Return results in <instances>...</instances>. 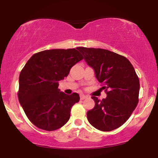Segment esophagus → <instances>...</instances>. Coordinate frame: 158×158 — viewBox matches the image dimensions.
<instances>
[{
	"label": "esophagus",
	"instance_id": "obj_1",
	"mask_svg": "<svg viewBox=\"0 0 158 158\" xmlns=\"http://www.w3.org/2000/svg\"><path fill=\"white\" fill-rule=\"evenodd\" d=\"M87 98H88V96H85L84 94H81L80 95V99L81 100H84V99H87Z\"/></svg>",
	"mask_w": 158,
	"mask_h": 158
}]
</instances>
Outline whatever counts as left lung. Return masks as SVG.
Masks as SVG:
<instances>
[{"mask_svg":"<svg viewBox=\"0 0 158 158\" xmlns=\"http://www.w3.org/2000/svg\"><path fill=\"white\" fill-rule=\"evenodd\" d=\"M85 60L94 68L107 94L87 112L88 120L102 131L118 128L128 120L139 101V81L133 65L125 56L100 48H79Z\"/></svg>","mask_w":158,"mask_h":158,"instance_id":"obj_1","label":"left lung"}]
</instances>
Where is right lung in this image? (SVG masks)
<instances>
[{"label":"right lung","instance_id":"right-lung-1","mask_svg":"<svg viewBox=\"0 0 158 158\" xmlns=\"http://www.w3.org/2000/svg\"><path fill=\"white\" fill-rule=\"evenodd\" d=\"M83 59L77 48L44 50L27 61L20 73L18 97L27 117L37 128L55 131L69 120L72 107L80 98L77 93L60 92L59 81Z\"/></svg>","mask_w":158,"mask_h":158}]
</instances>
